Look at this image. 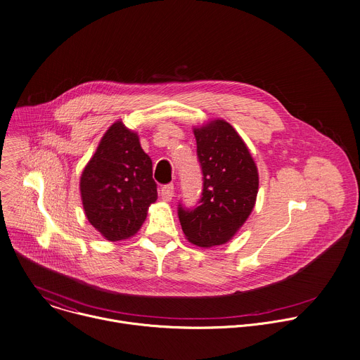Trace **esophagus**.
<instances>
[{
  "label": "esophagus",
  "mask_w": 360,
  "mask_h": 360,
  "mask_svg": "<svg viewBox=\"0 0 360 360\" xmlns=\"http://www.w3.org/2000/svg\"><path fill=\"white\" fill-rule=\"evenodd\" d=\"M174 191H175V188H174V185L172 184H169V185H164L162 188H161V198L164 199V200H171L172 199V196H174Z\"/></svg>",
  "instance_id": "esophagus-1"
}]
</instances>
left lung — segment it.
Instances as JSON below:
<instances>
[{
  "mask_svg": "<svg viewBox=\"0 0 360 360\" xmlns=\"http://www.w3.org/2000/svg\"><path fill=\"white\" fill-rule=\"evenodd\" d=\"M193 134L203 189L198 207L179 205L178 217L189 242L211 248L231 240L249 218L259 175L246 143L226 121H211Z\"/></svg>",
  "mask_w": 360,
  "mask_h": 360,
  "instance_id": "obj_1",
  "label": "left lung"
}]
</instances>
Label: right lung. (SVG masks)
<instances>
[{
  "label": "right lung",
  "mask_w": 360,
  "mask_h": 360,
  "mask_svg": "<svg viewBox=\"0 0 360 360\" xmlns=\"http://www.w3.org/2000/svg\"><path fill=\"white\" fill-rule=\"evenodd\" d=\"M79 189L85 215L102 236L111 242L134 236L158 198L138 134L122 121L112 124L84 168Z\"/></svg>",
  "instance_id": "obj_1"
}]
</instances>
